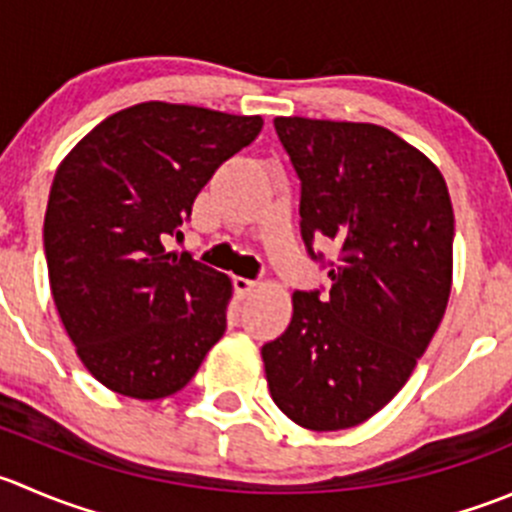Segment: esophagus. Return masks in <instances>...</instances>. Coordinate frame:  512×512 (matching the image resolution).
<instances>
[{
  "label": "esophagus",
  "mask_w": 512,
  "mask_h": 512,
  "mask_svg": "<svg viewBox=\"0 0 512 512\" xmlns=\"http://www.w3.org/2000/svg\"><path fill=\"white\" fill-rule=\"evenodd\" d=\"M232 285H235L237 297H240V300H245V297H250L252 292H255L257 287H260V282L247 280V277H232Z\"/></svg>",
  "instance_id": "1"
}]
</instances>
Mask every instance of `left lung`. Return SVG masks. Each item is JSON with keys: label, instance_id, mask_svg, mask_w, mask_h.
<instances>
[{"label": "left lung", "instance_id": "left-lung-1", "mask_svg": "<svg viewBox=\"0 0 512 512\" xmlns=\"http://www.w3.org/2000/svg\"><path fill=\"white\" fill-rule=\"evenodd\" d=\"M300 177V230L332 242L330 290L292 295V320L262 345L277 408L307 430L365 423L400 393L445 315L455 217L420 150L380 124L275 117Z\"/></svg>", "mask_w": 512, "mask_h": 512}]
</instances>
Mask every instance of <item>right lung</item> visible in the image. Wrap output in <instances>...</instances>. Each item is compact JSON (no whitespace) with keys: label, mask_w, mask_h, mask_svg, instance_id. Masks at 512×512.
I'll use <instances>...</instances> for the list:
<instances>
[{"label":"right lung","mask_w":512,"mask_h":512,"mask_svg":"<svg viewBox=\"0 0 512 512\" xmlns=\"http://www.w3.org/2000/svg\"><path fill=\"white\" fill-rule=\"evenodd\" d=\"M262 117L142 102L59 165L44 215L49 287L82 365L135 400L175 395L225 335L230 277L165 250Z\"/></svg>","instance_id":"1"}]
</instances>
